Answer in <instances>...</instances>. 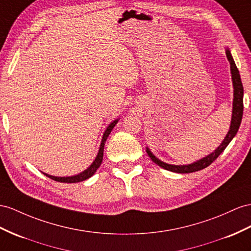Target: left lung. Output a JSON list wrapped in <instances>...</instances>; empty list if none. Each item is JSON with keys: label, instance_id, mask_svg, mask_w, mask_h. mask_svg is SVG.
Returning <instances> with one entry per match:
<instances>
[{"label": "left lung", "instance_id": "obj_1", "mask_svg": "<svg viewBox=\"0 0 251 251\" xmlns=\"http://www.w3.org/2000/svg\"><path fill=\"white\" fill-rule=\"evenodd\" d=\"M226 55L228 61L230 62V71H231V78H232V85H233V102H232V117H231V123H230V128L229 131L226 134V137L223 140V142L221 145L217 147V149L209 153L208 156H205L201 159L197 160V161L193 162L191 164H184V165H175V164H169L166 162L161 161V160L158 159L153 153L151 151L149 147H146V152L147 155L151 157V159L155 162L157 165H159L160 168H162L166 171L170 172H174V173H180V174H188V173H193V172H197L203 170L204 168H207L214 160L221 155V153L225 151V149L228 146V144L231 142L235 134L239 130L242 118H243V96H244V89L242 85V80H241V76L239 70L236 68V64L233 60V57L231 55V52L229 49H226Z\"/></svg>", "mask_w": 251, "mask_h": 251}]
</instances>
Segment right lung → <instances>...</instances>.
Instances as JSON below:
<instances>
[{"label": "right lung", "instance_id": "1", "mask_svg": "<svg viewBox=\"0 0 251 251\" xmlns=\"http://www.w3.org/2000/svg\"><path fill=\"white\" fill-rule=\"evenodd\" d=\"M120 119L114 120L113 122H111L110 124L108 125V127L106 128V130L102 134V138L100 141V150L98 155H96L94 161L91 163V165L89 166L87 170H85L83 172L79 173V174L74 175V176H68V177H58V176H52V175H49L46 174V173H43L44 175L47 177L53 179L55 181H59V182H67V183H75V182H80L86 180V179H89L91 176H93L95 174V172L98 171V169L100 166L101 161H102V156H104V147H105V143H106V140L109 137V134H110L111 130L114 128V126L117 125V123L119 122Z\"/></svg>", "mask_w": 251, "mask_h": 251}]
</instances>
